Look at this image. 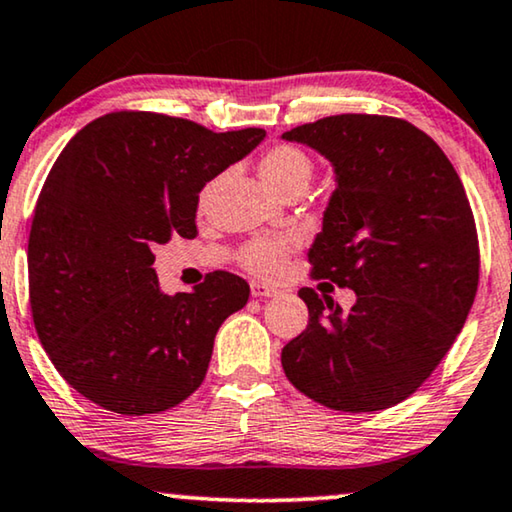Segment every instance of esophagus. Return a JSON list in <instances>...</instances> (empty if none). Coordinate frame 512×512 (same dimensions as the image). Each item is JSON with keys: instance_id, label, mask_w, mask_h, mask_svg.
Masks as SVG:
<instances>
[{"instance_id": "obj_1", "label": "esophagus", "mask_w": 512, "mask_h": 512, "mask_svg": "<svg viewBox=\"0 0 512 512\" xmlns=\"http://www.w3.org/2000/svg\"><path fill=\"white\" fill-rule=\"evenodd\" d=\"M274 295H279L277 288L258 284V281H254V284H251V298H274Z\"/></svg>"}]
</instances>
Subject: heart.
<instances>
[{"mask_svg":"<svg viewBox=\"0 0 512 512\" xmlns=\"http://www.w3.org/2000/svg\"><path fill=\"white\" fill-rule=\"evenodd\" d=\"M258 173H261L263 182L274 191V194H281V191L293 187V184H309L311 173H314V166H311V159L305 150L295 145H274L270 150L263 152V157L258 159ZM214 182L207 184L201 194V203L207 201V196L212 194ZM291 249V244L286 240H256L249 242L247 247L242 249L240 263L244 270H249L256 277L272 279L277 277L284 268L286 254Z\"/></svg>","mask_w":512,"mask_h":512,"instance_id":"obj_1","label":"heart"}]
</instances>
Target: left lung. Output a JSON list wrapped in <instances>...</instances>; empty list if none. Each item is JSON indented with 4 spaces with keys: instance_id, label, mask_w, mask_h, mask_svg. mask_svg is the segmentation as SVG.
<instances>
[{
    "instance_id": "1",
    "label": "left lung",
    "mask_w": 512,
    "mask_h": 512,
    "mask_svg": "<svg viewBox=\"0 0 512 512\" xmlns=\"http://www.w3.org/2000/svg\"><path fill=\"white\" fill-rule=\"evenodd\" d=\"M281 138L335 166L311 277L358 295L344 311L300 288L309 323L281 351L286 379L328 409H390L429 379L476 298L480 249L462 180L399 117L332 115Z\"/></svg>"
}]
</instances>
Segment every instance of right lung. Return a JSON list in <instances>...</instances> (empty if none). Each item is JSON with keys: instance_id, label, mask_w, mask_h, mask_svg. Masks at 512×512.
<instances>
[{"instance_id": "add662e5", "label": "right lung", "mask_w": 512, "mask_h": 512, "mask_svg": "<svg viewBox=\"0 0 512 512\" xmlns=\"http://www.w3.org/2000/svg\"><path fill=\"white\" fill-rule=\"evenodd\" d=\"M263 138L120 110L57 157L29 231V305L48 358L90 402L145 416L203 383L217 330L247 305L249 284L214 270L191 293L166 295L152 249L196 238L201 189Z\"/></svg>"}]
</instances>
